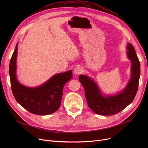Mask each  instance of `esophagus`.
I'll list each match as a JSON object with an SVG mask.
<instances>
[{"instance_id":"1","label":"esophagus","mask_w":148,"mask_h":148,"mask_svg":"<svg viewBox=\"0 0 148 148\" xmlns=\"http://www.w3.org/2000/svg\"><path fill=\"white\" fill-rule=\"evenodd\" d=\"M74 73H75V74H77V75L80 74H82V72H83V69H82L81 67H80V66H77V67H75V68H74Z\"/></svg>"}]
</instances>
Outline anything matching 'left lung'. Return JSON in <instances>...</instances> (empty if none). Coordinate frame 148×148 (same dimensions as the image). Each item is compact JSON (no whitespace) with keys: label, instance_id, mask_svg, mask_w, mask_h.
Segmentation results:
<instances>
[{"label":"left lung","instance_id":"8db88e82","mask_svg":"<svg viewBox=\"0 0 148 148\" xmlns=\"http://www.w3.org/2000/svg\"><path fill=\"white\" fill-rule=\"evenodd\" d=\"M127 49L128 58L131 62V76L125 88L118 94L104 97L91 78L84 75L79 77L84 89L88 106L96 114L105 116L117 114L133 102L135 98L140 75V65L133 45L128 43Z\"/></svg>","mask_w":148,"mask_h":148}]
</instances>
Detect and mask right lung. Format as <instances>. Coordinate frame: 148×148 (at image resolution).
<instances>
[{
	"mask_svg": "<svg viewBox=\"0 0 148 148\" xmlns=\"http://www.w3.org/2000/svg\"><path fill=\"white\" fill-rule=\"evenodd\" d=\"M17 49V44L10 64L11 85L15 99L23 108L35 114L47 115L55 112L60 106L64 85L72 79V71L54 75L40 86H23L16 76Z\"/></svg>",
	"mask_w": 148,
	"mask_h": 148,
	"instance_id": "add662e5",
	"label": "right lung"
}]
</instances>
